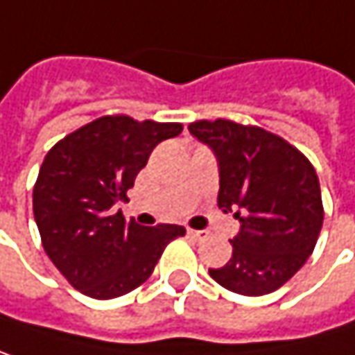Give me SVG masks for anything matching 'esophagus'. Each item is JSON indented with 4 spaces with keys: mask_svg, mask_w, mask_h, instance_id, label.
<instances>
[{
    "mask_svg": "<svg viewBox=\"0 0 355 355\" xmlns=\"http://www.w3.org/2000/svg\"><path fill=\"white\" fill-rule=\"evenodd\" d=\"M187 236L193 238V240H203L207 234H205V232H199V230H187Z\"/></svg>",
    "mask_w": 355,
    "mask_h": 355,
    "instance_id": "1",
    "label": "esophagus"
}]
</instances>
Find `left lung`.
Returning <instances> with one entry per match:
<instances>
[{
  "label": "left lung",
  "instance_id": "left-lung-1",
  "mask_svg": "<svg viewBox=\"0 0 355 355\" xmlns=\"http://www.w3.org/2000/svg\"><path fill=\"white\" fill-rule=\"evenodd\" d=\"M189 132L219 162L217 205L234 211L232 258L209 268L223 288L262 297L288 282L313 254L323 225L319 178L305 154L272 132L234 119H199Z\"/></svg>",
  "mask_w": 355,
  "mask_h": 355
}]
</instances>
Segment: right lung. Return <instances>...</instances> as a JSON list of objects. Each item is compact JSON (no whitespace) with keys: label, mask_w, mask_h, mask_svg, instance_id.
<instances>
[{"label":"right lung","mask_w":355,"mask_h":355,"mask_svg":"<svg viewBox=\"0 0 355 355\" xmlns=\"http://www.w3.org/2000/svg\"><path fill=\"white\" fill-rule=\"evenodd\" d=\"M180 132L175 121L103 115L44 156L32 195L34 219L46 256L83 295L105 301L138 288L164 248L184 236L182 225L144 227L113 209L128 199L152 150Z\"/></svg>","instance_id":"obj_1"}]
</instances>
